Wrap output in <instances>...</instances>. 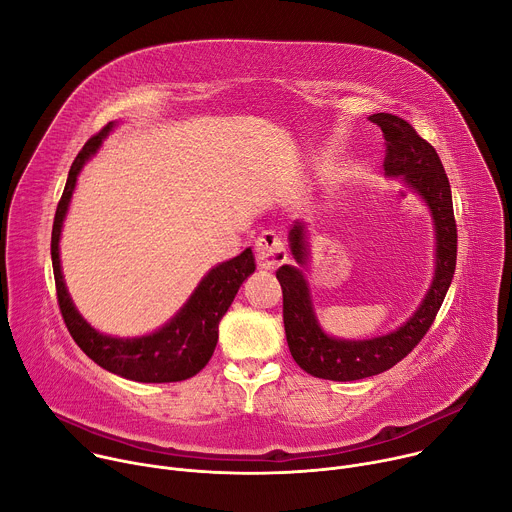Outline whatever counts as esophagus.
Wrapping results in <instances>:
<instances>
[{
    "mask_svg": "<svg viewBox=\"0 0 512 512\" xmlns=\"http://www.w3.org/2000/svg\"><path fill=\"white\" fill-rule=\"evenodd\" d=\"M255 259L261 269H275L287 261V249L281 237L273 231H263L255 243Z\"/></svg>",
    "mask_w": 512,
    "mask_h": 512,
    "instance_id": "34e87169",
    "label": "esophagus"
}]
</instances>
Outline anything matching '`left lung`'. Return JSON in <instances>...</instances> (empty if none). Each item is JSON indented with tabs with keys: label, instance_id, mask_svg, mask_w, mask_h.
<instances>
[{
	"label": "left lung",
	"instance_id": "8db88e82",
	"mask_svg": "<svg viewBox=\"0 0 512 512\" xmlns=\"http://www.w3.org/2000/svg\"><path fill=\"white\" fill-rule=\"evenodd\" d=\"M383 131L385 172L403 178L427 202L437 239L435 277L419 310L395 332L373 340L330 338L318 326L312 310L310 291L298 267L281 265L275 275L283 291V326L291 356L308 375L328 381H358L389 371L403 360L427 334L440 312L456 271L458 229L454 218L452 190L442 160L411 123L391 113L369 117ZM304 225L289 231V245L298 263H306Z\"/></svg>",
	"mask_w": 512,
	"mask_h": 512
}]
</instances>
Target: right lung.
I'll return each mask as SVG.
<instances>
[{
  "label": "right lung",
  "instance_id": "obj_1",
  "mask_svg": "<svg viewBox=\"0 0 512 512\" xmlns=\"http://www.w3.org/2000/svg\"><path fill=\"white\" fill-rule=\"evenodd\" d=\"M113 123H107L95 133L79 152L70 166L64 192L56 206L52 225V269L56 283V298L62 320L79 348L95 360L105 371L137 383H176L198 375L212 356L218 340V322L233 304L241 283L255 271V259L251 249H245L231 261L216 265L196 287L188 304L158 332L143 338H111L91 328L83 316L75 310L66 291L58 241L68 202L75 190L77 176L85 162L99 150V145L111 131Z\"/></svg>",
  "mask_w": 512,
  "mask_h": 512
}]
</instances>
